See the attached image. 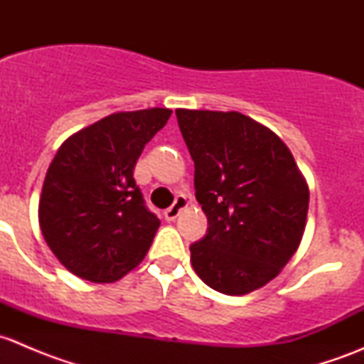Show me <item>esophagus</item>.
Segmentation results:
<instances>
[{
	"mask_svg": "<svg viewBox=\"0 0 364 364\" xmlns=\"http://www.w3.org/2000/svg\"><path fill=\"white\" fill-rule=\"evenodd\" d=\"M186 205H188V199H186L185 196H178L176 197L174 204H172L168 209H165L164 213L165 220H167V222H174V220L179 216V213H181Z\"/></svg>",
	"mask_w": 364,
	"mask_h": 364,
	"instance_id": "1",
	"label": "esophagus"
}]
</instances>
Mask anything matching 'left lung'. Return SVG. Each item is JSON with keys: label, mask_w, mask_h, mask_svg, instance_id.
Instances as JSON below:
<instances>
[{"label": "left lung", "mask_w": 364, "mask_h": 364, "mask_svg": "<svg viewBox=\"0 0 364 364\" xmlns=\"http://www.w3.org/2000/svg\"><path fill=\"white\" fill-rule=\"evenodd\" d=\"M176 116L209 223L190 247L192 267L222 294H250L280 274L303 240L306 179L285 142L245 114L176 109Z\"/></svg>", "instance_id": "1"}]
</instances>
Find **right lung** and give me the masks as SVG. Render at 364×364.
<instances>
[{"instance_id": "add662e5", "label": "right lung", "mask_w": 364, "mask_h": 364, "mask_svg": "<svg viewBox=\"0 0 364 364\" xmlns=\"http://www.w3.org/2000/svg\"><path fill=\"white\" fill-rule=\"evenodd\" d=\"M171 109L114 112L70 135L47 168L38 204L43 240L82 280L112 284L142 262L160 220L134 168Z\"/></svg>"}]
</instances>
